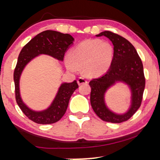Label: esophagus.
<instances>
[{"instance_id":"34e87169","label":"esophagus","mask_w":160,"mask_h":160,"mask_svg":"<svg viewBox=\"0 0 160 160\" xmlns=\"http://www.w3.org/2000/svg\"><path fill=\"white\" fill-rule=\"evenodd\" d=\"M78 83L79 85H82V84L87 83V81L83 78H79L78 80Z\"/></svg>"}]
</instances>
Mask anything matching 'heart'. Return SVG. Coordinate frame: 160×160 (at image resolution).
Listing matches in <instances>:
<instances>
[{
	"mask_svg": "<svg viewBox=\"0 0 160 160\" xmlns=\"http://www.w3.org/2000/svg\"><path fill=\"white\" fill-rule=\"evenodd\" d=\"M113 58V47L107 41L88 39L69 51L65 65L71 71L81 68L88 77H98L109 69Z\"/></svg>",
	"mask_w": 160,
	"mask_h": 160,
	"instance_id": "obj_1",
	"label": "heart"
}]
</instances>
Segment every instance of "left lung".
Segmentation results:
<instances>
[{
    "label": "left lung",
    "mask_w": 160,
    "mask_h": 160,
    "mask_svg": "<svg viewBox=\"0 0 160 160\" xmlns=\"http://www.w3.org/2000/svg\"><path fill=\"white\" fill-rule=\"evenodd\" d=\"M95 36H104L111 40L113 45V58L106 74L89 82L91 105L102 120L120 123L128 120L141 106L145 87L143 64L136 49L126 38L108 31ZM117 82L127 85L131 92L130 108L123 114L111 111L105 102L106 92Z\"/></svg>",
    "instance_id": "obj_1"
}]
</instances>
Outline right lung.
Returning a JSON list of instances; mask_svg holds the SVG:
<instances>
[{
	"label": "right lung",
	"mask_w": 160,
	"mask_h": 160,
	"mask_svg": "<svg viewBox=\"0 0 160 160\" xmlns=\"http://www.w3.org/2000/svg\"><path fill=\"white\" fill-rule=\"evenodd\" d=\"M74 41V38L71 34L47 30L32 38L20 52L13 74L16 100L20 109L33 122L38 124L58 122L65 113L71 96L78 88V84L77 80L62 82L50 105L42 111H34L23 102L20 94L19 82L23 70L29 62L40 55H47L62 62L65 52Z\"/></svg>",
	"instance_id": "right-lung-1"
}]
</instances>
